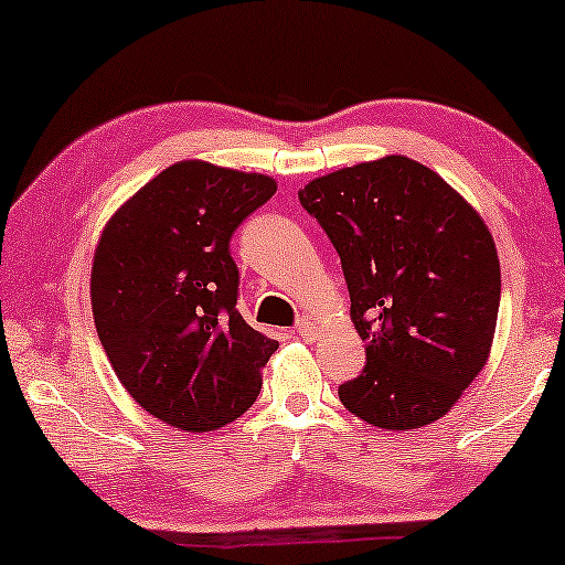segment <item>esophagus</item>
Returning a JSON list of instances; mask_svg holds the SVG:
<instances>
[{"mask_svg":"<svg viewBox=\"0 0 565 565\" xmlns=\"http://www.w3.org/2000/svg\"><path fill=\"white\" fill-rule=\"evenodd\" d=\"M296 334L300 337V339H313L316 337V327L308 319H300L298 321V327H296Z\"/></svg>","mask_w":565,"mask_h":565,"instance_id":"34e87169","label":"esophagus"}]
</instances>
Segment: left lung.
<instances>
[{"label":"left lung","mask_w":565,"mask_h":565,"mask_svg":"<svg viewBox=\"0 0 565 565\" xmlns=\"http://www.w3.org/2000/svg\"><path fill=\"white\" fill-rule=\"evenodd\" d=\"M298 198L342 259L365 342V367L339 401L388 431L437 422L489 362L501 298L489 226L401 153L316 177Z\"/></svg>","instance_id":"8db88e82"}]
</instances>
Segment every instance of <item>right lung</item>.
<instances>
[{"label": "right lung", "instance_id": "1", "mask_svg": "<svg viewBox=\"0 0 565 565\" xmlns=\"http://www.w3.org/2000/svg\"><path fill=\"white\" fill-rule=\"evenodd\" d=\"M275 190L267 174L188 159L105 223L89 280L97 337L122 388L169 427L213 431L259 396L280 344L238 313L228 242Z\"/></svg>", "mask_w": 565, "mask_h": 565}]
</instances>
